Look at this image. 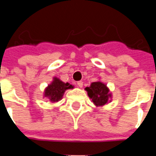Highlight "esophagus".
<instances>
[{
	"label": "esophagus",
	"mask_w": 156,
	"mask_h": 156,
	"mask_svg": "<svg viewBox=\"0 0 156 156\" xmlns=\"http://www.w3.org/2000/svg\"><path fill=\"white\" fill-rule=\"evenodd\" d=\"M77 85H78V88H82L83 87V83L82 81H78V83H77Z\"/></svg>",
	"instance_id": "1"
}]
</instances>
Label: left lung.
<instances>
[{"instance_id":"obj_1","label":"left lung","mask_w":156,"mask_h":156,"mask_svg":"<svg viewBox=\"0 0 156 156\" xmlns=\"http://www.w3.org/2000/svg\"><path fill=\"white\" fill-rule=\"evenodd\" d=\"M85 90L95 106H104L108 102H111L112 94L107 85L100 81L92 83L89 87H86Z\"/></svg>"}]
</instances>
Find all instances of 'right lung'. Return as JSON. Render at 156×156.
<instances>
[{
    "label": "right lung",
    "mask_w": 156,
    "mask_h": 156,
    "mask_svg": "<svg viewBox=\"0 0 156 156\" xmlns=\"http://www.w3.org/2000/svg\"><path fill=\"white\" fill-rule=\"evenodd\" d=\"M73 88V86L68 83H63L59 78H53V80L45 88L43 98H48L51 103H57L62 98L67 89Z\"/></svg>",
    "instance_id": "right-lung-1"
}]
</instances>
